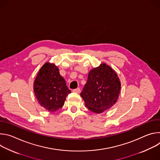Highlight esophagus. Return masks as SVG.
<instances>
[{
    "label": "esophagus",
    "instance_id": "34e87169",
    "mask_svg": "<svg viewBox=\"0 0 160 160\" xmlns=\"http://www.w3.org/2000/svg\"><path fill=\"white\" fill-rule=\"evenodd\" d=\"M73 92H76V93H80V88H75L74 90H73Z\"/></svg>",
    "mask_w": 160,
    "mask_h": 160
}]
</instances>
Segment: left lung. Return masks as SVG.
<instances>
[{"label": "left lung", "instance_id": "1", "mask_svg": "<svg viewBox=\"0 0 160 160\" xmlns=\"http://www.w3.org/2000/svg\"><path fill=\"white\" fill-rule=\"evenodd\" d=\"M120 88V80L115 71L102 63L89 72L80 96L89 110L99 114L117 102Z\"/></svg>", "mask_w": 160, "mask_h": 160}]
</instances>
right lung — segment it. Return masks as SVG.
<instances>
[{"label":"right lung","instance_id":"1","mask_svg":"<svg viewBox=\"0 0 160 160\" xmlns=\"http://www.w3.org/2000/svg\"><path fill=\"white\" fill-rule=\"evenodd\" d=\"M33 90L40 105L49 112L61 108L68 94L71 92L59 68L54 63L45 62L33 82Z\"/></svg>","mask_w":160,"mask_h":160}]
</instances>
